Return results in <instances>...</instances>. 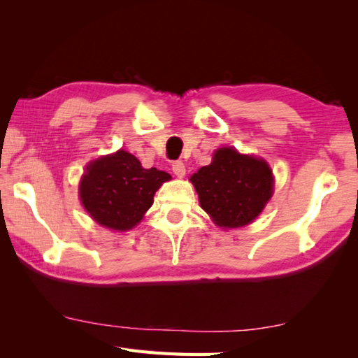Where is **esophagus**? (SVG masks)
<instances>
[{
  "label": "esophagus",
  "mask_w": 358,
  "mask_h": 358,
  "mask_svg": "<svg viewBox=\"0 0 358 358\" xmlns=\"http://www.w3.org/2000/svg\"><path fill=\"white\" fill-rule=\"evenodd\" d=\"M172 172L177 175L178 178H183L185 175H186V166H185V163L183 162H175L172 164Z\"/></svg>",
  "instance_id": "obj_1"
}]
</instances>
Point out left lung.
<instances>
[{
	"label": "left lung",
	"mask_w": 358,
	"mask_h": 358,
	"mask_svg": "<svg viewBox=\"0 0 358 358\" xmlns=\"http://www.w3.org/2000/svg\"><path fill=\"white\" fill-rule=\"evenodd\" d=\"M200 206L223 229L241 227L260 215L273 194V175L263 158L220 148L209 166L191 177Z\"/></svg>",
	"instance_id": "obj_1"
}]
</instances>
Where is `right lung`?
Segmentation results:
<instances>
[{
	"instance_id": "1",
	"label": "right lung",
	"mask_w": 358,
	"mask_h": 358,
	"mask_svg": "<svg viewBox=\"0 0 358 358\" xmlns=\"http://www.w3.org/2000/svg\"><path fill=\"white\" fill-rule=\"evenodd\" d=\"M171 178L155 167L144 169L138 158L120 149L86 166L80 200L98 224L124 232L141 222L159 186Z\"/></svg>"
}]
</instances>
